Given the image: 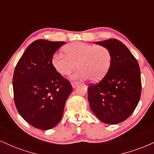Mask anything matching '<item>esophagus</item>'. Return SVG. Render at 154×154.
Masks as SVG:
<instances>
[{
    "mask_svg": "<svg viewBox=\"0 0 154 154\" xmlns=\"http://www.w3.org/2000/svg\"><path fill=\"white\" fill-rule=\"evenodd\" d=\"M77 85H78V82H72V85L73 88H75L76 87H77Z\"/></svg>",
    "mask_w": 154,
    "mask_h": 154,
    "instance_id": "esophagus-1",
    "label": "esophagus"
}]
</instances>
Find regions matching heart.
I'll return each instance as SVG.
<instances>
[{"label": "heart", "mask_w": 154, "mask_h": 154, "mask_svg": "<svg viewBox=\"0 0 154 154\" xmlns=\"http://www.w3.org/2000/svg\"><path fill=\"white\" fill-rule=\"evenodd\" d=\"M65 54H56L52 58L54 68L60 75H69L78 66L72 78L99 82L106 75L111 63V54L107 48L82 42H75L63 49Z\"/></svg>", "instance_id": "1"}]
</instances>
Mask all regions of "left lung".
<instances>
[{
    "mask_svg": "<svg viewBox=\"0 0 154 154\" xmlns=\"http://www.w3.org/2000/svg\"><path fill=\"white\" fill-rule=\"evenodd\" d=\"M111 54L110 69L99 82L88 88L90 107L102 122L116 125L127 119L138 104L141 94L139 64L119 40L95 42Z\"/></svg>",
    "mask_w": 154,
    "mask_h": 154,
    "instance_id": "1",
    "label": "left lung"
}]
</instances>
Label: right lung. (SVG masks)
Instances as JSON below:
<instances>
[{
	"mask_svg": "<svg viewBox=\"0 0 154 154\" xmlns=\"http://www.w3.org/2000/svg\"><path fill=\"white\" fill-rule=\"evenodd\" d=\"M65 43L35 40L26 48L14 72L17 111L26 122L40 130H50L59 124L72 91L70 82L52 64L55 52Z\"/></svg>",
	"mask_w": 154,
	"mask_h": 154,
	"instance_id": "right-lung-1",
	"label": "right lung"
}]
</instances>
